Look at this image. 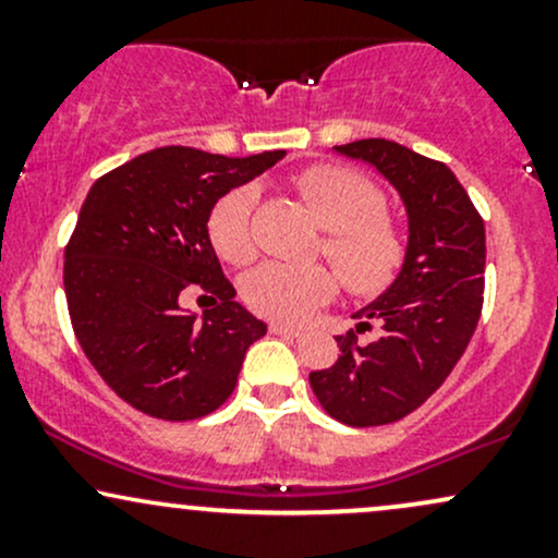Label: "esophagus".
Instances as JSON below:
<instances>
[{
    "label": "esophagus",
    "instance_id": "esophagus-1",
    "mask_svg": "<svg viewBox=\"0 0 558 558\" xmlns=\"http://www.w3.org/2000/svg\"><path fill=\"white\" fill-rule=\"evenodd\" d=\"M270 332L272 336H291V338H299L301 336V328H296V325H288V323H270Z\"/></svg>",
    "mask_w": 558,
    "mask_h": 558
}]
</instances>
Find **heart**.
<instances>
[{
  "label": "heart",
  "instance_id": "b5f03b06",
  "mask_svg": "<svg viewBox=\"0 0 558 558\" xmlns=\"http://www.w3.org/2000/svg\"><path fill=\"white\" fill-rule=\"evenodd\" d=\"M293 185L325 228L323 254L354 293H377L399 278L409 254L407 233L386 215V196L373 181L341 165H312ZM257 194L233 189L209 209L207 235L217 257L246 265L257 254L252 213ZM243 301L265 317L296 323L336 296V272L323 265L265 262L243 278Z\"/></svg>",
  "mask_w": 558,
  "mask_h": 558
}]
</instances>
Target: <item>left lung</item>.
Returning <instances> with one entry per match:
<instances>
[{
    "instance_id": "left-lung-1",
    "label": "left lung",
    "mask_w": 558,
    "mask_h": 558,
    "mask_svg": "<svg viewBox=\"0 0 558 558\" xmlns=\"http://www.w3.org/2000/svg\"><path fill=\"white\" fill-rule=\"evenodd\" d=\"M375 165L409 213V254L380 299L356 312V330L338 336L341 356L310 375L317 401L351 427L399 422L444 386L477 328L485 291L483 217L444 162L386 138L336 146ZM377 324L369 344L359 332Z\"/></svg>"
}]
</instances>
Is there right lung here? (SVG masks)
<instances>
[{
    "instance_id": "right-lung-1",
    "label": "right lung",
    "mask_w": 558,
    "mask_h": 558,
    "mask_svg": "<svg viewBox=\"0 0 558 558\" xmlns=\"http://www.w3.org/2000/svg\"><path fill=\"white\" fill-rule=\"evenodd\" d=\"M286 151L222 157L162 146L99 178L65 246L73 332L101 380L149 417L189 422L228 401L246 349L267 325L233 301L209 243L222 194L272 168ZM204 290V320L180 299Z\"/></svg>"
}]
</instances>
